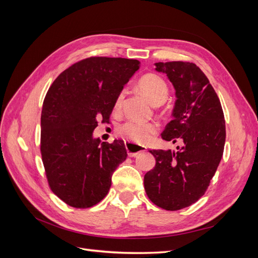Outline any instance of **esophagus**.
I'll return each mask as SVG.
<instances>
[{
  "label": "esophagus",
  "mask_w": 258,
  "mask_h": 258,
  "mask_svg": "<svg viewBox=\"0 0 258 258\" xmlns=\"http://www.w3.org/2000/svg\"><path fill=\"white\" fill-rule=\"evenodd\" d=\"M126 148H127L128 156H130V157H136L138 154L146 151V147L145 146H141V145L129 143V142L126 143Z\"/></svg>",
  "instance_id": "obj_1"
}]
</instances>
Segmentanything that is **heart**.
<instances>
[{
    "mask_svg": "<svg viewBox=\"0 0 258 258\" xmlns=\"http://www.w3.org/2000/svg\"><path fill=\"white\" fill-rule=\"evenodd\" d=\"M139 89L153 104L165 102L168 97V86L161 77L155 74H146L140 79ZM124 92H120L115 101V110H120ZM158 124L156 122H141L129 120L118 128V135L137 144H146L157 132Z\"/></svg>",
    "mask_w": 258,
    "mask_h": 258,
    "instance_id": "heart-1",
    "label": "heart"
}]
</instances>
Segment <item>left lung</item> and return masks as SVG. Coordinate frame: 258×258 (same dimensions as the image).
<instances>
[{
  "instance_id": "obj_1",
  "label": "left lung",
  "mask_w": 258,
  "mask_h": 258,
  "mask_svg": "<svg viewBox=\"0 0 258 258\" xmlns=\"http://www.w3.org/2000/svg\"><path fill=\"white\" fill-rule=\"evenodd\" d=\"M175 90L171 120L161 134L166 141L184 145L177 152L150 151L156 159L144 175L147 197L168 211L181 210L204 196L222 159L226 128L224 113L215 90L205 73L190 62L155 63Z\"/></svg>"
}]
</instances>
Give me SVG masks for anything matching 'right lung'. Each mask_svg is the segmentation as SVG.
Here are the masks:
<instances>
[{
  "instance_id": "obj_1",
  "label": "right lung",
  "mask_w": 258,
  "mask_h": 258,
  "mask_svg": "<svg viewBox=\"0 0 258 258\" xmlns=\"http://www.w3.org/2000/svg\"><path fill=\"white\" fill-rule=\"evenodd\" d=\"M140 61L91 57L62 72L48 89L41 116V153L52 192L77 209L95 206L110 190L112 175L127 158L122 140L92 136L108 122L115 101Z\"/></svg>"
}]
</instances>
